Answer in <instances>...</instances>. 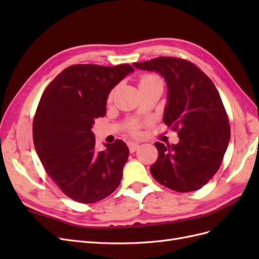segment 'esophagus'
Returning <instances> with one entry per match:
<instances>
[{"mask_svg": "<svg viewBox=\"0 0 259 259\" xmlns=\"http://www.w3.org/2000/svg\"><path fill=\"white\" fill-rule=\"evenodd\" d=\"M139 147L140 146L138 144H136V143H128V149H130L131 152H135Z\"/></svg>", "mask_w": 259, "mask_h": 259, "instance_id": "obj_1", "label": "esophagus"}]
</instances>
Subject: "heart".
Returning a JSON list of instances; mask_svg holds the SVG:
<instances>
[{"label":"heart","mask_w":259,"mask_h":259,"mask_svg":"<svg viewBox=\"0 0 259 259\" xmlns=\"http://www.w3.org/2000/svg\"><path fill=\"white\" fill-rule=\"evenodd\" d=\"M158 81H161L160 77L158 75L155 74H151V73H148V74H143L142 76H140L139 79V86H143V85H147V84H150V83H153V82H158ZM112 95H113V92H111L110 94H109L108 96V99L111 100L112 98ZM127 131L131 133V134H138V130H139V123L136 122V121H132L127 124L126 126Z\"/></svg>","instance_id":"b5f03b06"}]
</instances>
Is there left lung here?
<instances>
[{
	"instance_id": "obj_1",
	"label": "left lung",
	"mask_w": 259,
	"mask_h": 259,
	"mask_svg": "<svg viewBox=\"0 0 259 259\" xmlns=\"http://www.w3.org/2000/svg\"><path fill=\"white\" fill-rule=\"evenodd\" d=\"M134 67L161 73L167 84L164 123L177 132V145L155 143L150 167L156 182L178 192L200 189L221 167L230 139L228 114L209 77L192 62L158 57Z\"/></svg>"
}]
</instances>
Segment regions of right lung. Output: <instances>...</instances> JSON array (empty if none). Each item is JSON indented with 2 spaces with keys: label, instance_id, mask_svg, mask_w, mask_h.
Listing matches in <instances>:
<instances>
[{
  "label": "right lung",
  "instance_id": "add662e5",
  "mask_svg": "<svg viewBox=\"0 0 259 259\" xmlns=\"http://www.w3.org/2000/svg\"><path fill=\"white\" fill-rule=\"evenodd\" d=\"M131 65L66 68L43 92L33 119V144L46 173L67 197L95 203L119 187L128 148L122 140L95 150V119L106 114L109 93Z\"/></svg>",
  "mask_w": 259,
  "mask_h": 259
}]
</instances>
